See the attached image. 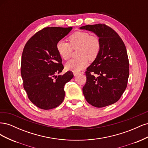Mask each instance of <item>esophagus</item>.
<instances>
[{
    "label": "esophagus",
    "instance_id": "obj_1",
    "mask_svg": "<svg viewBox=\"0 0 148 148\" xmlns=\"http://www.w3.org/2000/svg\"><path fill=\"white\" fill-rule=\"evenodd\" d=\"M79 74V72H75V71H73V75L74 76H77Z\"/></svg>",
    "mask_w": 148,
    "mask_h": 148
}]
</instances>
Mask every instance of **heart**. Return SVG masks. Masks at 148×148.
<instances>
[{"label":"heart","mask_w":148,"mask_h":148,"mask_svg":"<svg viewBox=\"0 0 148 148\" xmlns=\"http://www.w3.org/2000/svg\"><path fill=\"white\" fill-rule=\"evenodd\" d=\"M70 43L60 40L56 44L57 51L64 60L69 59L73 49H78V57L71 59L65 65V68L75 72L81 71L89 61L95 60L101 48V41L96 35H91L86 31H76L69 38Z\"/></svg>","instance_id":"b5f03b06"}]
</instances>
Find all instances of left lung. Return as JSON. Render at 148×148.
<instances>
[{
    "mask_svg": "<svg viewBox=\"0 0 148 148\" xmlns=\"http://www.w3.org/2000/svg\"><path fill=\"white\" fill-rule=\"evenodd\" d=\"M80 29L92 31L101 44L99 55L85 71V99L96 107L112 104L120 99L127 86L129 61L126 47L119 35L105 24L86 25Z\"/></svg>",
    "mask_w": 148,
    "mask_h": 148,
    "instance_id": "1",
    "label": "left lung"
}]
</instances>
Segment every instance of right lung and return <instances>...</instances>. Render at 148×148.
I'll return each instance as SVG.
<instances>
[{
	"mask_svg": "<svg viewBox=\"0 0 148 148\" xmlns=\"http://www.w3.org/2000/svg\"><path fill=\"white\" fill-rule=\"evenodd\" d=\"M72 29L71 27H46L35 33L24 47L21 56V75L29 99L39 108H56L64 100V86L73 77L64 69L56 48L57 42Z\"/></svg>",
	"mask_w": 148,
	"mask_h": 148,
	"instance_id": "right-lung-1",
	"label": "right lung"
}]
</instances>
